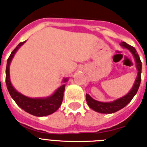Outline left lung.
Segmentation results:
<instances>
[{
    "label": "left lung",
    "mask_w": 147,
    "mask_h": 147,
    "mask_svg": "<svg viewBox=\"0 0 147 147\" xmlns=\"http://www.w3.org/2000/svg\"><path fill=\"white\" fill-rule=\"evenodd\" d=\"M121 46L129 49L134 56L136 63H137V70H138L137 77L136 78V81H135V83L134 86H133L132 89L130 90V92L127 94H126L125 96H123V98H119V99L114 100L113 102H100V101H98V100L93 99L89 94H86V100H87L88 106L92 109H93L97 112H99V113L111 114V113H114V112H117L119 110L122 109L123 107H124L126 105H127L128 103L130 102V100H132L135 94H137L138 88L140 87V85L142 62L140 59L138 53H137V50L135 49L134 47H133L132 46H130L127 43H126L125 42H121Z\"/></svg>",
    "instance_id": "8db88e82"
}]
</instances>
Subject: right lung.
<instances>
[{
  "label": "right lung",
  "instance_id": "right-lung-1",
  "mask_svg": "<svg viewBox=\"0 0 147 147\" xmlns=\"http://www.w3.org/2000/svg\"><path fill=\"white\" fill-rule=\"evenodd\" d=\"M25 42H20L17 47L12 51L7 62L6 68V84L7 87L8 92L10 96L17 103V105L22 109L24 110L29 114L37 117H43L49 115L56 111L59 107L61 106L63 99V92L65 91V85H62L58 88L52 96L47 98H30L24 96L13 88L10 81V73H9V67L10 63L13 57L17 50L24 44ZM64 82H66L67 79H64Z\"/></svg>",
  "mask_w": 147,
  "mask_h": 147
}]
</instances>
